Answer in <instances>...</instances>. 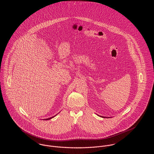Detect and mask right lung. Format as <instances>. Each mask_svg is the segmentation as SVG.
Wrapping results in <instances>:
<instances>
[{
  "mask_svg": "<svg viewBox=\"0 0 154 154\" xmlns=\"http://www.w3.org/2000/svg\"><path fill=\"white\" fill-rule=\"evenodd\" d=\"M50 117V118H48V119H45V120H50V119H52V118H53V117Z\"/></svg>",
  "mask_w": 154,
  "mask_h": 154,
  "instance_id": "1",
  "label": "right lung"
}]
</instances>
